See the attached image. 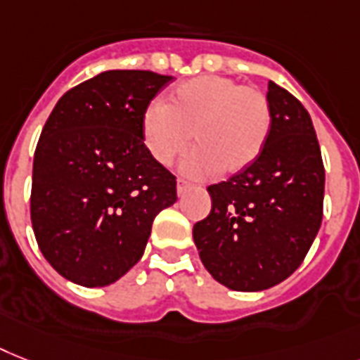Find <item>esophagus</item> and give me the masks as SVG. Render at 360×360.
I'll list each match as a JSON object with an SVG mask.
<instances>
[{
  "instance_id": "obj_1",
  "label": "esophagus",
  "mask_w": 360,
  "mask_h": 360,
  "mask_svg": "<svg viewBox=\"0 0 360 360\" xmlns=\"http://www.w3.org/2000/svg\"><path fill=\"white\" fill-rule=\"evenodd\" d=\"M192 183H190V181H186V179H179L177 181V194L179 195H183L186 192V190H190L192 188Z\"/></svg>"
}]
</instances>
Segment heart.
Returning a JSON list of instances; mask_svg holds the SVG:
<instances>
[{
    "instance_id": "obj_1",
    "label": "heart",
    "mask_w": 360,
    "mask_h": 360,
    "mask_svg": "<svg viewBox=\"0 0 360 360\" xmlns=\"http://www.w3.org/2000/svg\"><path fill=\"white\" fill-rule=\"evenodd\" d=\"M271 131L268 96L257 86L224 75H200L177 84L165 103H151L142 116V140L159 165L183 160L190 175L236 174L253 165Z\"/></svg>"
}]
</instances>
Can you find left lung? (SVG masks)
Returning a JSON list of instances; mask_svg holds the SVG:
<instances>
[{"label": "left lung", "mask_w": 360, "mask_h": 360, "mask_svg": "<svg viewBox=\"0 0 360 360\" xmlns=\"http://www.w3.org/2000/svg\"><path fill=\"white\" fill-rule=\"evenodd\" d=\"M271 131L253 165L207 186L209 216L194 226L201 262L231 290H264L300 268L322 226V151L311 116L268 83Z\"/></svg>", "instance_id": "8db88e82"}]
</instances>
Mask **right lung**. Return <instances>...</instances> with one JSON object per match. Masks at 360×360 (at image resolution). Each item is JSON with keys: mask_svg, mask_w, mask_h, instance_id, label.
Here are the masks:
<instances>
[{"mask_svg": "<svg viewBox=\"0 0 360 360\" xmlns=\"http://www.w3.org/2000/svg\"><path fill=\"white\" fill-rule=\"evenodd\" d=\"M170 75L109 70L58 99L33 160L31 224L68 281L105 286L144 253L155 216L177 201L172 172L148 153L142 116Z\"/></svg>", "mask_w": 360, "mask_h": 360, "instance_id": "1", "label": "right lung"}]
</instances>
